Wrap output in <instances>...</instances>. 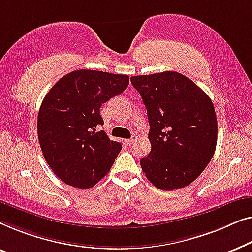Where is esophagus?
I'll list each match as a JSON object with an SVG mask.
<instances>
[{
    "mask_svg": "<svg viewBox=\"0 0 252 252\" xmlns=\"http://www.w3.org/2000/svg\"><path fill=\"white\" fill-rule=\"evenodd\" d=\"M136 140H137V136H132V137L130 138V139H126V143L127 145H131V144H133Z\"/></svg>",
    "mask_w": 252,
    "mask_h": 252,
    "instance_id": "esophagus-1",
    "label": "esophagus"
}]
</instances>
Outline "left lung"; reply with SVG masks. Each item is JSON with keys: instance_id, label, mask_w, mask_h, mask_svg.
I'll return each instance as SVG.
<instances>
[{"instance_id": "obj_1", "label": "left lung", "mask_w": 252, "mask_h": 252, "mask_svg": "<svg viewBox=\"0 0 252 252\" xmlns=\"http://www.w3.org/2000/svg\"><path fill=\"white\" fill-rule=\"evenodd\" d=\"M146 106L151 153L140 160L155 187L189 186L207 168L217 145L214 104L192 80L177 72L131 77Z\"/></svg>"}]
</instances>
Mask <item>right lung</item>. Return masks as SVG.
<instances>
[{
  "mask_svg": "<svg viewBox=\"0 0 252 252\" xmlns=\"http://www.w3.org/2000/svg\"><path fill=\"white\" fill-rule=\"evenodd\" d=\"M129 76L79 69L63 76L42 101L37 136L55 175L67 185L90 189L107 175L122 145L105 131L100 107L122 94Z\"/></svg>",
  "mask_w": 252,
  "mask_h": 252,
  "instance_id": "add662e5",
  "label": "right lung"
}]
</instances>
